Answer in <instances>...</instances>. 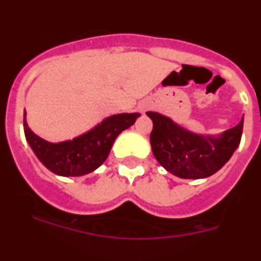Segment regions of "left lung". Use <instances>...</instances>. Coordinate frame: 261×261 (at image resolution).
<instances>
[{"label":"left lung","mask_w":261,"mask_h":261,"mask_svg":"<svg viewBox=\"0 0 261 261\" xmlns=\"http://www.w3.org/2000/svg\"><path fill=\"white\" fill-rule=\"evenodd\" d=\"M153 120L150 144L154 156L172 175L183 179H202L216 174L239 146L243 119L222 135L201 136L177 125L158 112H146Z\"/></svg>","instance_id":"left-lung-1"}]
</instances>
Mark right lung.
<instances>
[{
	"label": "right lung",
	"instance_id": "add662e5",
	"mask_svg": "<svg viewBox=\"0 0 261 261\" xmlns=\"http://www.w3.org/2000/svg\"><path fill=\"white\" fill-rule=\"evenodd\" d=\"M140 114H119L105 119L89 132L71 141L52 144L32 132L23 115L27 142L48 170L61 176H82L90 174L107 159L115 140L120 133L133 125Z\"/></svg>",
	"mask_w": 261,
	"mask_h": 261
}]
</instances>
